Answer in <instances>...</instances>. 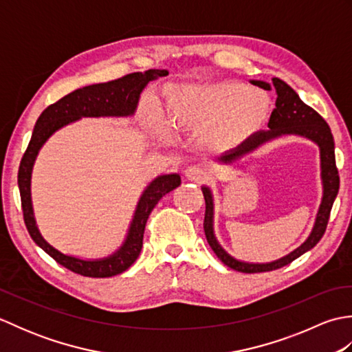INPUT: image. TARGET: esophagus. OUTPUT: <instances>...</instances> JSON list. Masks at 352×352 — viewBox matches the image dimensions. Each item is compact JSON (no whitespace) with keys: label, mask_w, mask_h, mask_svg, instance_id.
<instances>
[{"label":"esophagus","mask_w":352,"mask_h":352,"mask_svg":"<svg viewBox=\"0 0 352 352\" xmlns=\"http://www.w3.org/2000/svg\"><path fill=\"white\" fill-rule=\"evenodd\" d=\"M184 175L186 178H189V180L195 183H203L207 180V172L201 166H197V164H192V166L186 168Z\"/></svg>","instance_id":"esophagus-1"}]
</instances>
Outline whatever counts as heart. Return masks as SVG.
<instances>
[{
	"label": "heart",
	"mask_w": 352,
	"mask_h": 352,
	"mask_svg": "<svg viewBox=\"0 0 352 352\" xmlns=\"http://www.w3.org/2000/svg\"><path fill=\"white\" fill-rule=\"evenodd\" d=\"M272 110L269 95L236 81L182 85L166 94L164 118L175 131L199 133L204 146L233 151L245 145L266 125ZM160 138L170 134L160 126Z\"/></svg>",
	"instance_id": "b5f03b06"
}]
</instances>
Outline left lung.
I'll return each instance as SVG.
<instances>
[{
	"label": "left lung",
	"mask_w": 352,
	"mask_h": 352,
	"mask_svg": "<svg viewBox=\"0 0 352 352\" xmlns=\"http://www.w3.org/2000/svg\"><path fill=\"white\" fill-rule=\"evenodd\" d=\"M252 85H256L265 91H271V87L275 89L276 92V101L275 109L272 110L271 118H269V130L258 131L257 134L246 142L241 148L233 149V151H227L218 157V162L223 164H233L237 160H241L246 154H251L256 151L261 145L267 144L276 138L281 136H301L309 139L319 146V155H320V180H322V201H320L319 210L315 219V226L311 228V233L305 239V242L298 246L296 250L289 252L278 260L269 261V263H250V261L237 260L233 256L222 248L218 239L214 236L213 228V218H214V203H213V193L208 186H203V193L206 199V216H204V231L208 245L212 246L216 256L222 261L223 265L234 269L237 272L245 274H256V272H267L274 271L289 265L304 252L310 251L315 246L320 237L324 236L328 218H330V212L336 197L339 192V172L336 168V155H334V139L330 126L324 121L316 110H313L305 104L300 95H298L294 89H292L286 81L280 78H272V85L266 83L261 80H251Z\"/></svg>",
	"instance_id": "obj_1"
}]
</instances>
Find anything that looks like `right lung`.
<instances>
[{
  "instance_id": "1",
  "label": "right lung",
  "mask_w": 352,
  "mask_h": 352,
  "mask_svg": "<svg viewBox=\"0 0 352 352\" xmlns=\"http://www.w3.org/2000/svg\"><path fill=\"white\" fill-rule=\"evenodd\" d=\"M164 76H168L166 69H148L145 72L129 74V76L109 81V83L77 89V91L63 96L62 100L51 104L37 119L32 140H30L27 151L22 157L18 172V186L25 227L37 246H41L58 265L65 266L72 272L85 276H94V278H107V276H113L126 271L140 254L149 213L153 212V208L162 199V197L182 184V177L180 174H164L154 178L146 186L145 190L142 192L122 245L107 257L86 260L68 256V254L56 250L54 246L45 241L36 226L32 203V172L36 157L45 145V142L52 134L81 118L133 116L138 109L140 94L146 85L149 81H154Z\"/></svg>"
}]
</instances>
